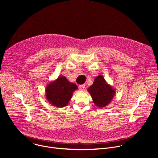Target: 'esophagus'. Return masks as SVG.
Masks as SVG:
<instances>
[{
	"label": "esophagus",
	"mask_w": 158,
	"mask_h": 158,
	"mask_svg": "<svg viewBox=\"0 0 158 158\" xmlns=\"http://www.w3.org/2000/svg\"><path fill=\"white\" fill-rule=\"evenodd\" d=\"M79 89L81 91H84V89H85V85L83 84V85H79Z\"/></svg>",
	"instance_id": "obj_1"
}]
</instances>
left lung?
<instances>
[{"label":"left lung","instance_id":"left-lung-1","mask_svg":"<svg viewBox=\"0 0 158 158\" xmlns=\"http://www.w3.org/2000/svg\"><path fill=\"white\" fill-rule=\"evenodd\" d=\"M94 104L99 107L107 106L114 98L116 89L107 84L102 76L99 75L94 81L93 84L87 88Z\"/></svg>","mask_w":158,"mask_h":158}]
</instances>
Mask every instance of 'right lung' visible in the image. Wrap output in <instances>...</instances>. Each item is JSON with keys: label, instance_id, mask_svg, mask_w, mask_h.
Here are the masks:
<instances>
[{"label": "right lung", "instance_id": "1", "mask_svg": "<svg viewBox=\"0 0 158 158\" xmlns=\"http://www.w3.org/2000/svg\"><path fill=\"white\" fill-rule=\"evenodd\" d=\"M77 89L76 84L69 81L65 76H60L47 85L46 98L52 106L63 107L69 104L73 93Z\"/></svg>", "mask_w": 158, "mask_h": 158}]
</instances>
